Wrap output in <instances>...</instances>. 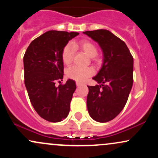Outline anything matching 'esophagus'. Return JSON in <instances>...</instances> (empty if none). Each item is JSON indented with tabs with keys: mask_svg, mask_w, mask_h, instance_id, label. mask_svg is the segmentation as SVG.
<instances>
[{
	"mask_svg": "<svg viewBox=\"0 0 158 158\" xmlns=\"http://www.w3.org/2000/svg\"><path fill=\"white\" fill-rule=\"evenodd\" d=\"M81 85H83L82 83H81V82H78V81H77V87H79V86H81Z\"/></svg>",
	"mask_w": 158,
	"mask_h": 158,
	"instance_id": "obj_1",
	"label": "esophagus"
}]
</instances>
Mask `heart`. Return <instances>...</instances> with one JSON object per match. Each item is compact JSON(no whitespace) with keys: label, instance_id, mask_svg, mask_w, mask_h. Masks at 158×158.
I'll use <instances>...</instances> for the list:
<instances>
[{"label":"heart","instance_id":"b5f03b06","mask_svg":"<svg viewBox=\"0 0 158 158\" xmlns=\"http://www.w3.org/2000/svg\"><path fill=\"white\" fill-rule=\"evenodd\" d=\"M80 48L89 57L93 58L97 55V49L93 43L87 40H83L79 44L73 42V44H68L64 47L61 53L63 63L66 65L71 64L73 61L74 50L75 48ZM94 73L91 68H80L78 66H73L68 70L67 75L70 79L77 81H84L88 77H91Z\"/></svg>","mask_w":158,"mask_h":158}]
</instances>
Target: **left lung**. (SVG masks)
Returning <instances> with one entry per match:
<instances>
[{"label": "left lung", "mask_w": 158, "mask_h": 158, "mask_svg": "<svg viewBox=\"0 0 158 158\" xmlns=\"http://www.w3.org/2000/svg\"><path fill=\"white\" fill-rule=\"evenodd\" d=\"M83 33L98 43L103 54L102 68L93 77L99 85L88 86V113L97 122L106 123L126 106L133 85L134 59L126 43L109 30Z\"/></svg>", "instance_id": "8db88e82"}]
</instances>
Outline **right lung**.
Segmentation results:
<instances>
[{
	"label": "right lung",
	"mask_w": 158,
	"mask_h": 158,
	"mask_svg": "<svg viewBox=\"0 0 158 158\" xmlns=\"http://www.w3.org/2000/svg\"><path fill=\"white\" fill-rule=\"evenodd\" d=\"M77 32L50 30L30 43L23 56L24 84L34 109L43 119L58 123L68 117L75 81H62L64 63L61 53L68 41L79 35Z\"/></svg>",
	"instance_id": "right-lung-1"
}]
</instances>
